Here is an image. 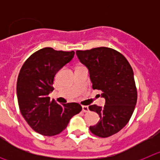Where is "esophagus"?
<instances>
[{
    "label": "esophagus",
    "mask_w": 160,
    "mask_h": 160,
    "mask_svg": "<svg viewBox=\"0 0 160 160\" xmlns=\"http://www.w3.org/2000/svg\"><path fill=\"white\" fill-rule=\"evenodd\" d=\"M82 111L85 113H87L89 111L88 106H82Z\"/></svg>",
    "instance_id": "esophagus-1"
}]
</instances>
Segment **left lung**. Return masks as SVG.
<instances>
[{
    "instance_id": "8db88e82",
    "label": "left lung",
    "mask_w": 160,
    "mask_h": 160,
    "mask_svg": "<svg viewBox=\"0 0 160 160\" xmlns=\"http://www.w3.org/2000/svg\"><path fill=\"white\" fill-rule=\"evenodd\" d=\"M78 58L90 72L94 90H101L104 107L91 105L90 111L100 117L99 122L90 127L94 135L107 138L121 131L129 122L137 102L132 67L121 53L108 47L77 50Z\"/></svg>"
}]
</instances>
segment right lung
Returning <instances> with one entry per match:
<instances>
[{"label":"right lung","instance_id":"add662e5","mask_svg":"<svg viewBox=\"0 0 160 160\" xmlns=\"http://www.w3.org/2000/svg\"><path fill=\"white\" fill-rule=\"evenodd\" d=\"M73 55V51L46 47L30 55L21 68L17 82L20 111L29 127L41 135H58L82 110L77 102L60 105L49 97L56 73Z\"/></svg>","mask_w":160,"mask_h":160}]
</instances>
